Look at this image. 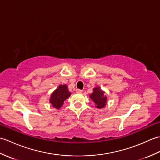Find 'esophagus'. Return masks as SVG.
<instances>
[{
  "mask_svg": "<svg viewBox=\"0 0 160 160\" xmlns=\"http://www.w3.org/2000/svg\"><path fill=\"white\" fill-rule=\"evenodd\" d=\"M76 93H81L82 92V90H81L80 89H77L76 90Z\"/></svg>",
  "mask_w": 160,
  "mask_h": 160,
  "instance_id": "esophagus-1",
  "label": "esophagus"
}]
</instances>
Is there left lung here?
Listing matches in <instances>:
<instances>
[{
  "instance_id": "left-lung-1",
  "label": "left lung",
  "mask_w": 160,
  "mask_h": 160,
  "mask_svg": "<svg viewBox=\"0 0 160 160\" xmlns=\"http://www.w3.org/2000/svg\"><path fill=\"white\" fill-rule=\"evenodd\" d=\"M93 91V92L90 95V98L96 103L97 108H103L106 105L107 100L104 92L100 89L99 87L94 88Z\"/></svg>"
}]
</instances>
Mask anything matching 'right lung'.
Here are the masks:
<instances>
[{"instance_id":"right-lung-1","label":"right lung","mask_w":160,"mask_h":160,"mask_svg":"<svg viewBox=\"0 0 160 160\" xmlns=\"http://www.w3.org/2000/svg\"><path fill=\"white\" fill-rule=\"evenodd\" d=\"M71 93L67 89V85H60L56 91H54L50 98V103L53 107L60 108L63 104L64 102L69 98Z\"/></svg>"}]
</instances>
